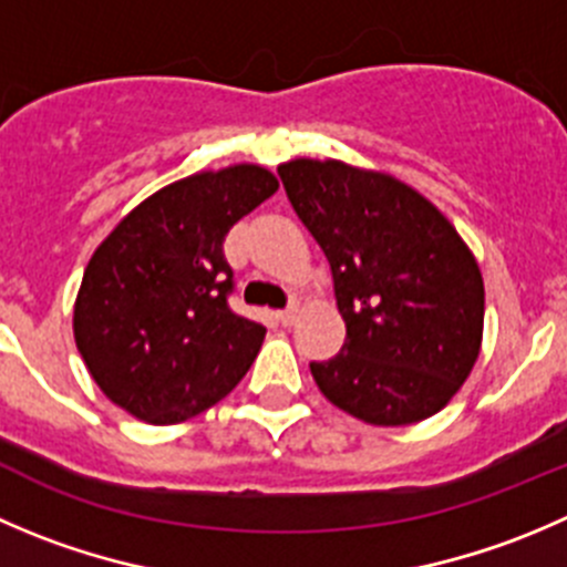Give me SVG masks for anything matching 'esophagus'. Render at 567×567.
Here are the masks:
<instances>
[{
  "instance_id": "1",
  "label": "esophagus",
  "mask_w": 567,
  "mask_h": 567,
  "mask_svg": "<svg viewBox=\"0 0 567 567\" xmlns=\"http://www.w3.org/2000/svg\"><path fill=\"white\" fill-rule=\"evenodd\" d=\"M296 316H299V307H296V305H290L288 310L277 312V318H279V323H282V327H290V323L296 321Z\"/></svg>"
}]
</instances>
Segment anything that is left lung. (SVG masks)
Wrapping results in <instances>:
<instances>
[{
  "mask_svg": "<svg viewBox=\"0 0 567 567\" xmlns=\"http://www.w3.org/2000/svg\"><path fill=\"white\" fill-rule=\"evenodd\" d=\"M332 268L346 343L310 362L321 393L373 426L435 415L482 346L485 285L457 229L417 190L340 161L277 168Z\"/></svg>",
  "mask_w": 567,
  "mask_h": 567,
  "instance_id": "obj_1",
  "label": "left lung"
}]
</instances>
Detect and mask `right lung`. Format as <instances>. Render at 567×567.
<instances>
[{
    "label": "right lung",
    "instance_id": "obj_1",
    "mask_svg": "<svg viewBox=\"0 0 567 567\" xmlns=\"http://www.w3.org/2000/svg\"><path fill=\"white\" fill-rule=\"evenodd\" d=\"M277 188L271 172L249 163L194 174L141 202L93 251L74 340L113 404L166 426L244 379L266 327L229 307L224 238Z\"/></svg>",
    "mask_w": 567,
    "mask_h": 567
}]
</instances>
